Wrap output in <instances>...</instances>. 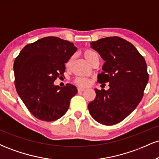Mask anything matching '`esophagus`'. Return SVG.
<instances>
[{
	"instance_id": "1",
	"label": "esophagus",
	"mask_w": 159,
	"mask_h": 159,
	"mask_svg": "<svg viewBox=\"0 0 159 159\" xmlns=\"http://www.w3.org/2000/svg\"><path fill=\"white\" fill-rule=\"evenodd\" d=\"M85 90V88H83V87H78V92H83V91Z\"/></svg>"
}]
</instances>
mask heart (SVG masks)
<instances>
[{
	"instance_id": "1",
	"label": "heart",
	"mask_w": 159,
	"mask_h": 159,
	"mask_svg": "<svg viewBox=\"0 0 159 159\" xmlns=\"http://www.w3.org/2000/svg\"><path fill=\"white\" fill-rule=\"evenodd\" d=\"M83 54H84V57H85V59L87 60V61H88V63H90L95 57H98L97 54H96L95 52H93V51L90 50V49H85V50L84 51ZM71 63H72V59L69 60V61H67L66 64L67 68H69V67L70 66ZM74 83L78 86H81V87H87V86H88L89 84H90V81H89V80L87 79V78L78 77L75 78Z\"/></svg>"
}]
</instances>
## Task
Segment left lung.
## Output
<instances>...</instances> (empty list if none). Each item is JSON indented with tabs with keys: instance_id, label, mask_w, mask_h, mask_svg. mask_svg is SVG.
<instances>
[{
	"instance_id": "obj_1",
	"label": "left lung",
	"mask_w": 159,
	"mask_h": 159,
	"mask_svg": "<svg viewBox=\"0 0 159 159\" xmlns=\"http://www.w3.org/2000/svg\"><path fill=\"white\" fill-rule=\"evenodd\" d=\"M90 45L105 61L97 81L103 86L109 83L110 88L95 89L96 98L89 103L88 109L98 123L112 125L129 116L141 101L149 80L147 63L132 43L118 36Z\"/></svg>"
}]
</instances>
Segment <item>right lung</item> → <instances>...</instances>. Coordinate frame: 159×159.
Masks as SVG:
<instances>
[{
	"mask_svg": "<svg viewBox=\"0 0 159 159\" xmlns=\"http://www.w3.org/2000/svg\"><path fill=\"white\" fill-rule=\"evenodd\" d=\"M72 43L55 36L27 44L14 61L15 86L31 114L43 121H54L66 114L71 98L78 93L74 85L54 84L63 78L65 63L76 52Z\"/></svg>",
	"mask_w": 159,
	"mask_h": 159,
	"instance_id": "add662e5",
	"label": "right lung"
}]
</instances>
